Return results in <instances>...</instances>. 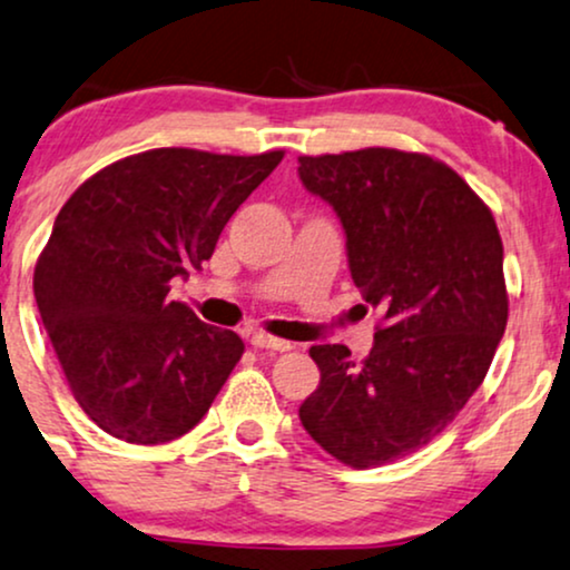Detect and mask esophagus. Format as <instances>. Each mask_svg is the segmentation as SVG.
Returning <instances> with one entry per match:
<instances>
[{"label": "esophagus", "mask_w": 570, "mask_h": 570, "mask_svg": "<svg viewBox=\"0 0 570 570\" xmlns=\"http://www.w3.org/2000/svg\"><path fill=\"white\" fill-rule=\"evenodd\" d=\"M249 345H252V347H263V351H278V353H284V351H289L292 342L278 340V337H271V334H263V332H252V334H249Z\"/></svg>", "instance_id": "1"}]
</instances>
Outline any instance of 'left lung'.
I'll use <instances>...</instances> for the list:
<instances>
[{
    "instance_id": "8db88e82",
    "label": "left lung",
    "mask_w": 570,
    "mask_h": 570,
    "mask_svg": "<svg viewBox=\"0 0 570 570\" xmlns=\"http://www.w3.org/2000/svg\"><path fill=\"white\" fill-rule=\"evenodd\" d=\"M299 180L337 212L347 265L382 313L374 347L313 345L321 382L299 422L355 470L428 445L481 387L507 326L497 223L445 164L395 148L299 156Z\"/></svg>"
}]
</instances>
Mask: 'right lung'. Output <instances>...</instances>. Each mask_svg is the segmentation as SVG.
<instances>
[{
	"mask_svg": "<svg viewBox=\"0 0 570 570\" xmlns=\"http://www.w3.org/2000/svg\"><path fill=\"white\" fill-rule=\"evenodd\" d=\"M284 150L154 148L100 169L55 217L33 297L73 397L108 435L156 445L194 430L244 342L169 299Z\"/></svg>",
	"mask_w": 570,
	"mask_h": 570,
	"instance_id": "1",
	"label": "right lung"
}]
</instances>
